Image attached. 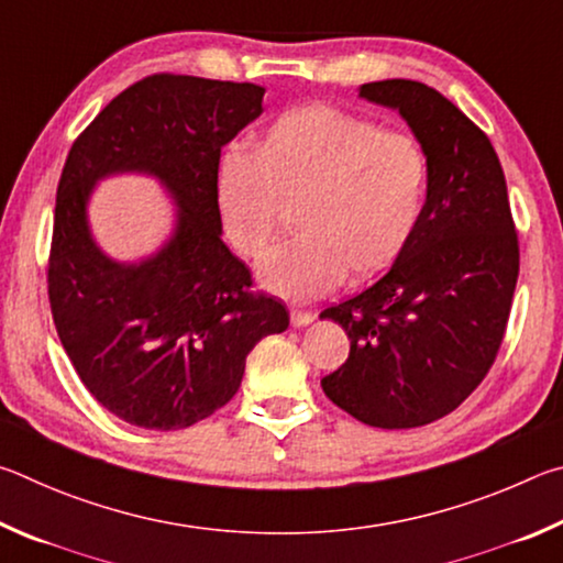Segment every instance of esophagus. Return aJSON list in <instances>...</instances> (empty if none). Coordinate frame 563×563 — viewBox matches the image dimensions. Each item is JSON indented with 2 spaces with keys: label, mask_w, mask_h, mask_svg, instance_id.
<instances>
[{
  "label": "esophagus",
  "mask_w": 563,
  "mask_h": 563,
  "mask_svg": "<svg viewBox=\"0 0 563 563\" xmlns=\"http://www.w3.org/2000/svg\"><path fill=\"white\" fill-rule=\"evenodd\" d=\"M313 319H317V313H313L311 309H291L294 327H307V323H311Z\"/></svg>",
  "instance_id": "1"
}]
</instances>
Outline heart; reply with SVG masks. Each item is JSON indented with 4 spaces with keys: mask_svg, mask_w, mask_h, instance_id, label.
<instances>
[{
    "mask_svg": "<svg viewBox=\"0 0 563 563\" xmlns=\"http://www.w3.org/2000/svg\"><path fill=\"white\" fill-rule=\"evenodd\" d=\"M430 155L416 135L329 103L284 111L254 151L227 147L214 200L227 240L256 260L294 205L299 234L264 256L260 279L294 301L336 289L351 272L368 282L388 272L426 214Z\"/></svg>",
    "mask_w": 563,
    "mask_h": 563,
    "instance_id": "b5f03b06",
    "label": "heart"
}]
</instances>
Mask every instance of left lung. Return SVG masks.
I'll return each instance as SVG.
<instances>
[{"label":"left lung","instance_id":"1","mask_svg":"<svg viewBox=\"0 0 563 563\" xmlns=\"http://www.w3.org/2000/svg\"><path fill=\"white\" fill-rule=\"evenodd\" d=\"M398 108L430 155L416 240L358 297L323 309L351 339L346 363L321 378L331 402L373 428H420L455 410L495 363L519 276V236L489 137L420 81L361 86Z\"/></svg>","mask_w":563,"mask_h":563}]
</instances>
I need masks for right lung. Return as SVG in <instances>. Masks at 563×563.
<instances>
[{"label":"right lung","mask_w":563,"mask_h":563,"mask_svg":"<svg viewBox=\"0 0 563 563\" xmlns=\"http://www.w3.org/2000/svg\"><path fill=\"white\" fill-rule=\"evenodd\" d=\"M264 88L183 74L118 93L68 151L56 190L46 284L62 346L86 390L131 426L183 430L230 402L250 351L289 327L279 299L220 240L222 145L262 113ZM143 169L181 205L178 232L143 265L97 252L85 200L98 176Z\"/></svg>","instance_id":"1"}]
</instances>
